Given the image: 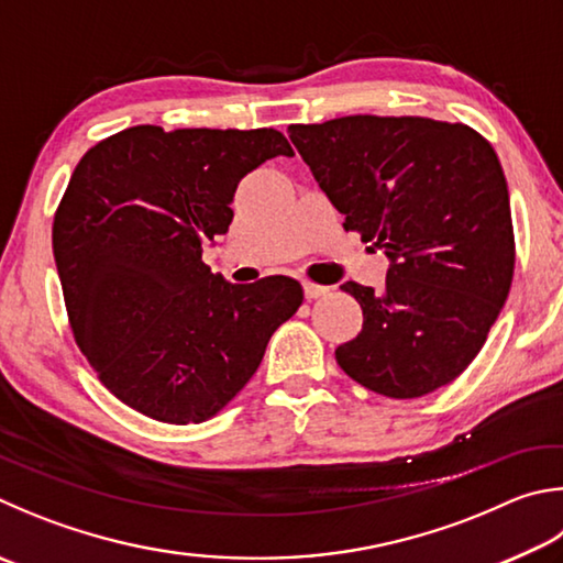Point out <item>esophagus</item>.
Here are the masks:
<instances>
[{
  "label": "esophagus",
  "instance_id": "1",
  "mask_svg": "<svg viewBox=\"0 0 563 563\" xmlns=\"http://www.w3.org/2000/svg\"><path fill=\"white\" fill-rule=\"evenodd\" d=\"M302 292L308 300H317V298H322V295L330 292V288H324V285H314V283H302Z\"/></svg>",
  "mask_w": 563,
  "mask_h": 563
}]
</instances>
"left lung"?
Here are the masks:
<instances>
[{
  "label": "left lung",
  "mask_w": 563,
  "mask_h": 563,
  "mask_svg": "<svg viewBox=\"0 0 563 563\" xmlns=\"http://www.w3.org/2000/svg\"><path fill=\"white\" fill-rule=\"evenodd\" d=\"M344 229L388 258L382 290L344 283L364 324L334 350L354 382L391 398L451 384L509 295L515 233L503 165L463 122L346 115L290 125Z\"/></svg>",
  "instance_id": "obj_1"
}]
</instances>
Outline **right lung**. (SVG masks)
Returning <instances> with one entry per match:
<instances>
[{
  "label": "right lung",
  "instance_id": "add662e5",
  "mask_svg": "<svg viewBox=\"0 0 563 563\" xmlns=\"http://www.w3.org/2000/svg\"><path fill=\"white\" fill-rule=\"evenodd\" d=\"M290 157L283 132H118L74 169L54 219V258L74 336L120 401L165 423L219 413L258 369L302 285H236L203 246L229 231L239 181Z\"/></svg>",
  "mask_w": 563,
  "mask_h": 563
}]
</instances>
